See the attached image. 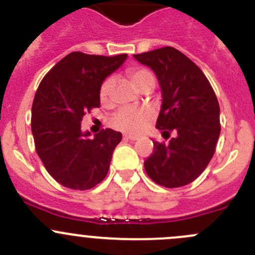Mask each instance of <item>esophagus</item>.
Instances as JSON below:
<instances>
[{"label": "esophagus", "mask_w": 255, "mask_h": 255, "mask_svg": "<svg viewBox=\"0 0 255 255\" xmlns=\"http://www.w3.org/2000/svg\"><path fill=\"white\" fill-rule=\"evenodd\" d=\"M125 139H129V140H137V139H138V137H137V135L125 134Z\"/></svg>", "instance_id": "obj_1"}]
</instances>
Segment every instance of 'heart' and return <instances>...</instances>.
Here are the masks:
<instances>
[{
  "instance_id": "1",
  "label": "heart",
  "mask_w": 255,
  "mask_h": 255,
  "mask_svg": "<svg viewBox=\"0 0 255 255\" xmlns=\"http://www.w3.org/2000/svg\"><path fill=\"white\" fill-rule=\"evenodd\" d=\"M129 77L135 87L140 90L147 85H155V77L148 70H132ZM115 86V78H106L100 90V97L102 101H107L112 93ZM152 118V112L149 110H134V108H122L116 113L112 120V125L118 129L128 133H138L147 126Z\"/></svg>"
}]
</instances>
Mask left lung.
<instances>
[{
	"instance_id": "left-lung-1",
	"label": "left lung",
	"mask_w": 255,
	"mask_h": 255,
	"mask_svg": "<svg viewBox=\"0 0 255 255\" xmlns=\"http://www.w3.org/2000/svg\"><path fill=\"white\" fill-rule=\"evenodd\" d=\"M157 76L162 107L157 120L168 143L153 140L144 160L148 177L167 188L183 187L202 174L211 162L221 134L219 103L201 68L173 47L133 54ZM164 137V135H163Z\"/></svg>"
}]
</instances>
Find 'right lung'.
Wrapping results in <instances>:
<instances>
[{
    "label": "right lung",
    "mask_w": 255,
    "mask_h": 255,
    "mask_svg": "<svg viewBox=\"0 0 255 255\" xmlns=\"http://www.w3.org/2000/svg\"><path fill=\"white\" fill-rule=\"evenodd\" d=\"M127 54H67L47 73L32 105L31 129L38 157L63 187L87 190L102 182L122 133L111 128L93 138L82 132L83 116L101 105L103 81L122 66Z\"/></svg>",
    "instance_id": "obj_1"
}]
</instances>
